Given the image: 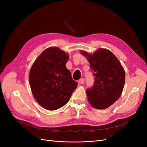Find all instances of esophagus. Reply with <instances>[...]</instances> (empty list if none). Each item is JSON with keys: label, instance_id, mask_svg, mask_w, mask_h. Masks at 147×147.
I'll use <instances>...</instances> for the list:
<instances>
[{"label": "esophagus", "instance_id": "obj_1", "mask_svg": "<svg viewBox=\"0 0 147 147\" xmlns=\"http://www.w3.org/2000/svg\"><path fill=\"white\" fill-rule=\"evenodd\" d=\"M78 82H79V83H80V84H83L84 83V80L83 78H81L80 80H79Z\"/></svg>", "mask_w": 147, "mask_h": 147}]
</instances>
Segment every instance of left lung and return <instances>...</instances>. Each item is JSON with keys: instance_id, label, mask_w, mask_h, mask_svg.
<instances>
[{"instance_id": "obj_1", "label": "left lung", "mask_w": 147, "mask_h": 147, "mask_svg": "<svg viewBox=\"0 0 147 147\" xmlns=\"http://www.w3.org/2000/svg\"><path fill=\"white\" fill-rule=\"evenodd\" d=\"M88 59L94 76V84L86 90L90 104L96 109H105L121 96L125 82V72L117 57L110 50L97 49L90 54L80 51Z\"/></svg>"}]
</instances>
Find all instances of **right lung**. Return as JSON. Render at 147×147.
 I'll list each match as a JSON object with an SVG mask.
<instances>
[{"instance_id": "1", "label": "right lung", "mask_w": 147, "mask_h": 147, "mask_svg": "<svg viewBox=\"0 0 147 147\" xmlns=\"http://www.w3.org/2000/svg\"><path fill=\"white\" fill-rule=\"evenodd\" d=\"M69 55L56 47H49L35 59L29 72L34 99L42 107L55 110L67 103L77 83L66 68Z\"/></svg>"}]
</instances>
